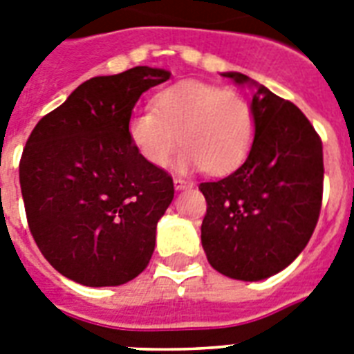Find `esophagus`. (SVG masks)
<instances>
[{
    "label": "esophagus",
    "instance_id": "obj_1",
    "mask_svg": "<svg viewBox=\"0 0 354 354\" xmlns=\"http://www.w3.org/2000/svg\"><path fill=\"white\" fill-rule=\"evenodd\" d=\"M191 187H193V183L187 182V180H183V178H174V189H176V191H183V189Z\"/></svg>",
    "mask_w": 354,
    "mask_h": 354
}]
</instances>
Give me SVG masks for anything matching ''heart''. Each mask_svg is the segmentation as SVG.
Returning a JSON list of instances; mask_svg holds the SVG:
<instances>
[{"label": "heart", "instance_id": "b5f03b06", "mask_svg": "<svg viewBox=\"0 0 354 354\" xmlns=\"http://www.w3.org/2000/svg\"><path fill=\"white\" fill-rule=\"evenodd\" d=\"M130 143L147 163L165 167L178 143L180 172L205 169L226 174L246 160L255 139V113L244 97L198 80L160 91L154 108L130 113Z\"/></svg>", "mask_w": 354, "mask_h": 354}]
</instances>
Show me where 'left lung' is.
<instances>
[{"label": "left lung", "instance_id": "obj_1", "mask_svg": "<svg viewBox=\"0 0 354 354\" xmlns=\"http://www.w3.org/2000/svg\"><path fill=\"white\" fill-rule=\"evenodd\" d=\"M253 90L255 139L235 172L200 183L207 202L202 246L216 272L261 281L285 270L313 236L324 193L322 139L292 102L236 71Z\"/></svg>", "mask_w": 354, "mask_h": 354}]
</instances>
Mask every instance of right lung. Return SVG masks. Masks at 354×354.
<instances>
[{
    "label": "right lung",
    "instance_id": "add662e5",
    "mask_svg": "<svg viewBox=\"0 0 354 354\" xmlns=\"http://www.w3.org/2000/svg\"><path fill=\"white\" fill-rule=\"evenodd\" d=\"M171 71L138 66L86 80L41 118L19 161L29 230L41 255L84 286L138 277L174 198L165 171L136 152L127 122L136 102Z\"/></svg>",
    "mask_w": 354,
    "mask_h": 354
}]
</instances>
